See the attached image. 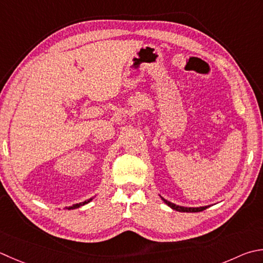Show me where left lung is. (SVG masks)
<instances>
[{"label": "left lung", "mask_w": 263, "mask_h": 263, "mask_svg": "<svg viewBox=\"0 0 263 263\" xmlns=\"http://www.w3.org/2000/svg\"><path fill=\"white\" fill-rule=\"evenodd\" d=\"M161 198L164 200V203H165L166 205H168L170 208L173 209V210H176V211H179V212H200V211L206 210V209L209 208V206H199V208H184V206H179V205L173 204V203H171V202H168V200L164 199L163 197H161Z\"/></svg>", "instance_id": "8db88e82"}]
</instances>
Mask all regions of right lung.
Returning a JSON list of instances; mask_svg holds the SVG:
<instances>
[{"label":"right lung","instance_id":"obj_1","mask_svg":"<svg viewBox=\"0 0 263 263\" xmlns=\"http://www.w3.org/2000/svg\"><path fill=\"white\" fill-rule=\"evenodd\" d=\"M91 200H92V198L87 199V200H84V202L79 203V204H74L73 206H68V208H66V209H67V210H74V209H77V208H81V206H83V205H85V204H87L89 202H91Z\"/></svg>","mask_w":263,"mask_h":263}]
</instances>
